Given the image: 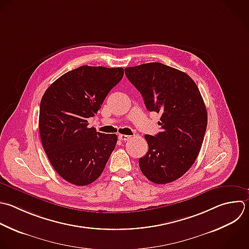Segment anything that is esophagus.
<instances>
[{"mask_svg":"<svg viewBox=\"0 0 249 249\" xmlns=\"http://www.w3.org/2000/svg\"><path fill=\"white\" fill-rule=\"evenodd\" d=\"M119 139H120V140H123V141H126V140H129V139H130V136L124 135V134H120V135H119Z\"/></svg>","mask_w":249,"mask_h":249,"instance_id":"1","label":"esophagus"}]
</instances>
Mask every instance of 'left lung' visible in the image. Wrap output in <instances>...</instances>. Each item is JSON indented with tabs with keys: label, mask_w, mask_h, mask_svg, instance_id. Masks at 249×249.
Returning a JSON list of instances; mask_svg holds the SVG:
<instances>
[{
	"label": "left lung",
	"mask_w": 249,
	"mask_h": 249,
	"mask_svg": "<svg viewBox=\"0 0 249 249\" xmlns=\"http://www.w3.org/2000/svg\"><path fill=\"white\" fill-rule=\"evenodd\" d=\"M124 73L146 108L161 113L162 130L145 135L149 150L139 167L153 183L173 182L195 162L206 130L207 112L197 86L186 73L159 62L127 67Z\"/></svg>",
	"instance_id": "1"
}]
</instances>
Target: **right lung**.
<instances>
[{
    "label": "right lung",
    "instance_id": "right-lung-1",
    "mask_svg": "<svg viewBox=\"0 0 249 249\" xmlns=\"http://www.w3.org/2000/svg\"><path fill=\"white\" fill-rule=\"evenodd\" d=\"M124 69L84 65L53 83L42 97L39 129L44 150L55 171L77 186L94 182L118 141L96 132L88 119L101 108Z\"/></svg>",
    "mask_w": 249,
    "mask_h": 249
}]
</instances>
